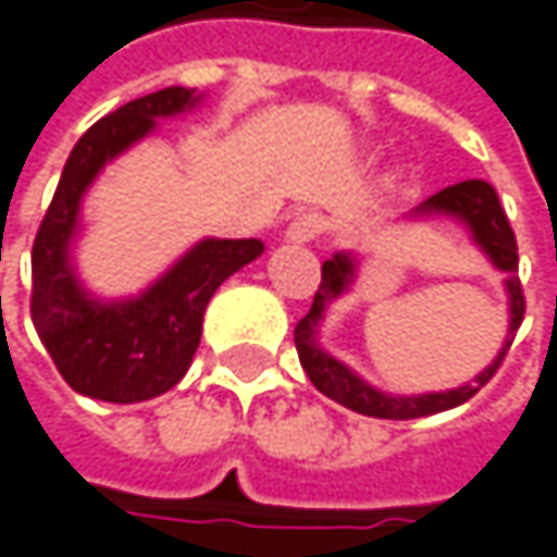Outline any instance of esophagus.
I'll use <instances>...</instances> for the list:
<instances>
[{
	"label": "esophagus",
	"instance_id": "34e87169",
	"mask_svg": "<svg viewBox=\"0 0 557 557\" xmlns=\"http://www.w3.org/2000/svg\"><path fill=\"white\" fill-rule=\"evenodd\" d=\"M325 232V215L322 212H296L293 222L286 225V238L289 242H312Z\"/></svg>",
	"mask_w": 557,
	"mask_h": 557
}]
</instances>
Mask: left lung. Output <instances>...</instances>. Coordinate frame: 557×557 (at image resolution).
Listing matches in <instances>:
<instances>
[{
	"instance_id": "obj_1",
	"label": "left lung",
	"mask_w": 557,
	"mask_h": 557,
	"mask_svg": "<svg viewBox=\"0 0 557 557\" xmlns=\"http://www.w3.org/2000/svg\"><path fill=\"white\" fill-rule=\"evenodd\" d=\"M419 215H451L458 222H465L471 228V238L481 245V251L494 261V268H500L506 274V293H509V332L503 342V351L497 361L481 371L474 377V384H465L458 389H445V393H422V396H393L381 393L368 381H361L358 374H351L342 361H335L332 355H325L315 342V325L325 312V302H332L335 296H342L351 280H355V261L351 255H335L332 261L322 264V283L319 293L312 299V309L296 322L293 342L299 351V364L309 374V381L315 384L319 393H325L329 399L361 412V416H374V419H419V416H432L451 406L468 403L478 389L484 387L497 371H500L503 358L516 338V329L522 322L525 312V299H522V283L516 277L519 271V255H516V235L509 228V219L503 212L500 196L487 180H461L455 186L438 189L435 196H429L419 209Z\"/></svg>"
}]
</instances>
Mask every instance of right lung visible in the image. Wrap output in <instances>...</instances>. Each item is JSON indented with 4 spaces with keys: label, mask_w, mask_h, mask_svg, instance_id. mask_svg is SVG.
I'll list each match as a JSON object with an SVG mask.
<instances>
[{
    "label": "right lung",
    "mask_w": 557,
    "mask_h": 557,
    "mask_svg": "<svg viewBox=\"0 0 557 557\" xmlns=\"http://www.w3.org/2000/svg\"><path fill=\"white\" fill-rule=\"evenodd\" d=\"M199 99L193 89L168 86L99 119L70 151L35 235L32 322L60 377L83 396L141 403L180 384L199 348L202 312L212 293L264 251L258 238H206L154 286L125 302H99L76 280L70 242L79 199L96 173L151 135L154 119L186 112Z\"/></svg>",
    "instance_id": "add662e5"
}]
</instances>
